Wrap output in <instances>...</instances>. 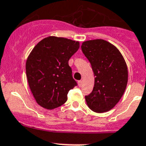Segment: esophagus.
Returning <instances> with one entry per match:
<instances>
[{
  "label": "esophagus",
  "instance_id": "esophagus-1",
  "mask_svg": "<svg viewBox=\"0 0 146 146\" xmlns=\"http://www.w3.org/2000/svg\"><path fill=\"white\" fill-rule=\"evenodd\" d=\"M78 86H79V87H81L82 84H83V82H82L81 80H79V81L78 82Z\"/></svg>",
  "mask_w": 146,
  "mask_h": 146
}]
</instances>
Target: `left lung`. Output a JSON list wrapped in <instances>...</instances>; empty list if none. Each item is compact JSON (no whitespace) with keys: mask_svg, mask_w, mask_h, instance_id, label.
<instances>
[{"mask_svg":"<svg viewBox=\"0 0 146 146\" xmlns=\"http://www.w3.org/2000/svg\"><path fill=\"white\" fill-rule=\"evenodd\" d=\"M81 49L95 76L93 91L85 96L87 105L95 112L108 111L119 102L126 88L125 60L117 48L104 40L85 41Z\"/></svg>","mask_w":146,"mask_h":146,"instance_id":"obj_1","label":"left lung"}]
</instances>
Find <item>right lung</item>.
Wrapping results in <instances>:
<instances>
[{
	"label": "right lung",
	"instance_id": "add662e5",
	"mask_svg": "<svg viewBox=\"0 0 146 146\" xmlns=\"http://www.w3.org/2000/svg\"><path fill=\"white\" fill-rule=\"evenodd\" d=\"M78 41L54 36L36 45L27 58L29 86L37 103L47 109L64 104L69 90L78 85L68 60L79 48Z\"/></svg>",
	"mask_w": 146,
	"mask_h": 146
}]
</instances>
